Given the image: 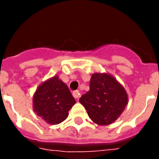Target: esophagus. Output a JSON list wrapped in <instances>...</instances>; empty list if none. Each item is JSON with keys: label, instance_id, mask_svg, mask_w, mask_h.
<instances>
[{"label": "esophagus", "instance_id": "esophagus-1", "mask_svg": "<svg viewBox=\"0 0 159 159\" xmlns=\"http://www.w3.org/2000/svg\"><path fill=\"white\" fill-rule=\"evenodd\" d=\"M73 96H74V98L76 99V100H78L80 98V96H81V93H80V92L78 91V90H76V91H74L72 93Z\"/></svg>", "mask_w": 159, "mask_h": 159}]
</instances>
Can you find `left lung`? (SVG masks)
<instances>
[{
    "instance_id": "left-lung-1",
    "label": "left lung",
    "mask_w": 159,
    "mask_h": 159,
    "mask_svg": "<svg viewBox=\"0 0 159 159\" xmlns=\"http://www.w3.org/2000/svg\"><path fill=\"white\" fill-rule=\"evenodd\" d=\"M129 97L123 85L108 73H93L89 90L80 98L89 117L98 125H109L120 117Z\"/></svg>"
}]
</instances>
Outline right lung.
<instances>
[{
  "instance_id": "1",
  "label": "right lung",
  "mask_w": 159,
  "mask_h": 159,
  "mask_svg": "<svg viewBox=\"0 0 159 159\" xmlns=\"http://www.w3.org/2000/svg\"><path fill=\"white\" fill-rule=\"evenodd\" d=\"M75 104L67 85L57 75L41 83L33 95V110L48 124L65 121Z\"/></svg>"
}]
</instances>
